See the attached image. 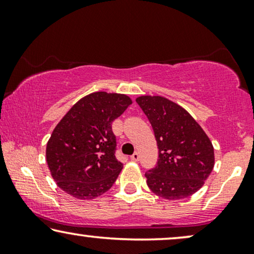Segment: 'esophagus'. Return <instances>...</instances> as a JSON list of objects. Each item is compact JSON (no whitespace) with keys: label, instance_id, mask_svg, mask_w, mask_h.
I'll return each mask as SVG.
<instances>
[{"label":"esophagus","instance_id":"esophagus-1","mask_svg":"<svg viewBox=\"0 0 254 254\" xmlns=\"http://www.w3.org/2000/svg\"><path fill=\"white\" fill-rule=\"evenodd\" d=\"M130 159L134 162H137L138 159H140V154H138V152H134V154L130 156Z\"/></svg>","mask_w":254,"mask_h":254}]
</instances>
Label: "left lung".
I'll use <instances>...</instances> for the list:
<instances>
[{
	"label": "left lung",
	"mask_w": 254,
	"mask_h": 254,
	"mask_svg": "<svg viewBox=\"0 0 254 254\" xmlns=\"http://www.w3.org/2000/svg\"><path fill=\"white\" fill-rule=\"evenodd\" d=\"M154 129L158 147L155 168L145 172L156 195L179 200L203 186L214 168V148L200 125L178 104L161 96L136 98Z\"/></svg>",
	"instance_id": "left-lung-1"
}]
</instances>
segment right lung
<instances>
[{
	"instance_id": "add662e5",
	"label": "right lung",
	"mask_w": 254,
	"mask_h": 254,
	"mask_svg": "<svg viewBox=\"0 0 254 254\" xmlns=\"http://www.w3.org/2000/svg\"><path fill=\"white\" fill-rule=\"evenodd\" d=\"M130 104L126 95L93 92L62 118L46 148L51 175L62 190L91 200L112 187L123 170V163L116 158L112 123Z\"/></svg>"
}]
</instances>
